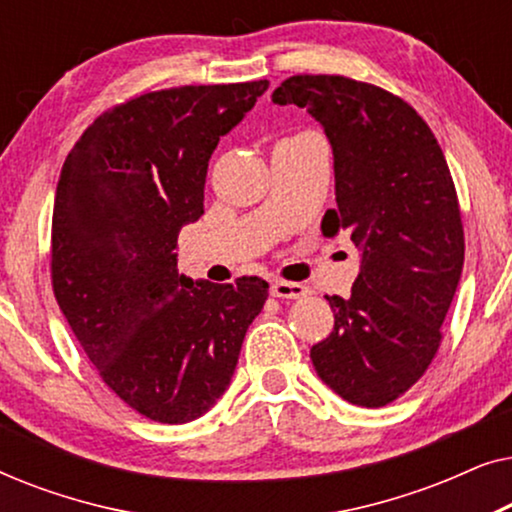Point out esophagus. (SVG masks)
<instances>
[{
  "label": "esophagus",
  "mask_w": 512,
  "mask_h": 512,
  "mask_svg": "<svg viewBox=\"0 0 512 512\" xmlns=\"http://www.w3.org/2000/svg\"><path fill=\"white\" fill-rule=\"evenodd\" d=\"M270 293L275 298H305L307 296V286L296 284V282H284V279H277V282H272Z\"/></svg>",
  "instance_id": "obj_1"
}]
</instances>
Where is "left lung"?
<instances>
[{
    "label": "left lung",
    "instance_id": "8db88e82",
    "mask_svg": "<svg viewBox=\"0 0 512 512\" xmlns=\"http://www.w3.org/2000/svg\"><path fill=\"white\" fill-rule=\"evenodd\" d=\"M272 102L296 104L321 123L338 202L321 230H345L361 249L352 296H326L335 326L310 359L345 401L382 408L431 366L464 268L450 167L424 118L373 83L298 74Z\"/></svg>",
    "mask_w": 512,
    "mask_h": 512
}]
</instances>
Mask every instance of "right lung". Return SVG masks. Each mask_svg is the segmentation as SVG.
<instances>
[{
    "label": "right lung",
    "instance_id": "right-lung-1",
    "mask_svg": "<svg viewBox=\"0 0 512 512\" xmlns=\"http://www.w3.org/2000/svg\"><path fill=\"white\" fill-rule=\"evenodd\" d=\"M268 81L181 86L104 111L62 165L51 279L104 384L139 415L184 424L228 389L268 282L188 279L177 237L205 214L209 158Z\"/></svg>",
    "mask_w": 512,
    "mask_h": 512
}]
</instances>
